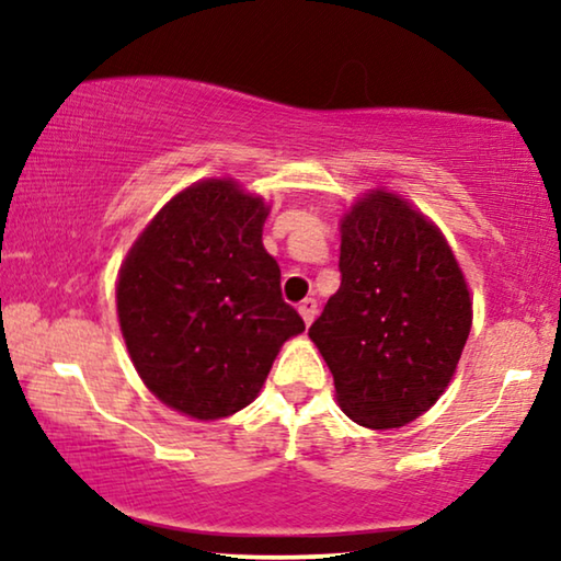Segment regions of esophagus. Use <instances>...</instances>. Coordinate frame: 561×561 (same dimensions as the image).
Wrapping results in <instances>:
<instances>
[{"instance_id": "1", "label": "esophagus", "mask_w": 561, "mask_h": 561, "mask_svg": "<svg viewBox=\"0 0 561 561\" xmlns=\"http://www.w3.org/2000/svg\"><path fill=\"white\" fill-rule=\"evenodd\" d=\"M298 313H301V319L306 321V327H309L311 321L317 319V301H313V298H304V301L298 304Z\"/></svg>"}]
</instances>
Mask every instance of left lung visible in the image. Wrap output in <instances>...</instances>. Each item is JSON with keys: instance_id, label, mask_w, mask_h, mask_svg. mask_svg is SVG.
Wrapping results in <instances>:
<instances>
[{"instance_id": "1", "label": "left lung", "mask_w": 561, "mask_h": 561, "mask_svg": "<svg viewBox=\"0 0 561 561\" xmlns=\"http://www.w3.org/2000/svg\"><path fill=\"white\" fill-rule=\"evenodd\" d=\"M340 290L309 329L336 401L367 428H398L449 386L472 327L444 234L401 196L370 191L342 219Z\"/></svg>"}]
</instances>
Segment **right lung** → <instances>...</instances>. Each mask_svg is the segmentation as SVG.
<instances>
[{
    "label": "right lung",
    "mask_w": 561,
    "mask_h": 561,
    "mask_svg": "<svg viewBox=\"0 0 561 561\" xmlns=\"http://www.w3.org/2000/svg\"><path fill=\"white\" fill-rule=\"evenodd\" d=\"M267 206L232 179L175 194L119 267L122 336L145 386L198 421L255 401L283 342L304 319L280 296L263 248Z\"/></svg>",
    "instance_id": "add662e5"
}]
</instances>
